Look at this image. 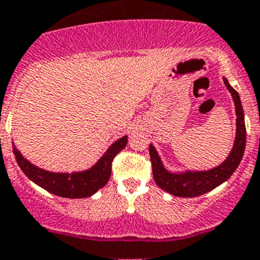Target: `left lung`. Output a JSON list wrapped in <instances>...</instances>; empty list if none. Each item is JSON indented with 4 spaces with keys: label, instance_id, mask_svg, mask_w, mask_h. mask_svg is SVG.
Returning <instances> with one entry per match:
<instances>
[{
    "label": "left lung",
    "instance_id": "8db88e82",
    "mask_svg": "<svg viewBox=\"0 0 260 260\" xmlns=\"http://www.w3.org/2000/svg\"><path fill=\"white\" fill-rule=\"evenodd\" d=\"M223 81L235 102L237 138H235L230 155L222 165L209 171H187L183 174H171L165 170L154 146L150 145L149 153L151 166H153L154 181L160 188L170 192L171 195L182 197V198H192V197H199V195L211 191L212 188L219 186L233 175L243 158L244 147H246V125H244L243 107H242L241 98L237 90L233 89L226 78H223Z\"/></svg>",
    "mask_w": 260,
    "mask_h": 260
}]
</instances>
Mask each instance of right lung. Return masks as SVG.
Instances as JSON below:
<instances>
[{
  "label": "right lung",
  "instance_id": "obj_1",
  "mask_svg": "<svg viewBox=\"0 0 260 260\" xmlns=\"http://www.w3.org/2000/svg\"><path fill=\"white\" fill-rule=\"evenodd\" d=\"M126 143H127V137L118 139L90 170L72 174L45 171L25 159L16 147L13 149V153L16 155L17 164L25 173V175L34 183L48 190L49 192L58 197H63V198H87L107 183L111 175L113 159L119 151L125 149Z\"/></svg>",
  "mask_w": 260,
  "mask_h": 260
}]
</instances>
